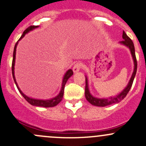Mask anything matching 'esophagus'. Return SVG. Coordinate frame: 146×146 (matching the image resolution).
Wrapping results in <instances>:
<instances>
[{
  "instance_id": "obj_1",
  "label": "esophagus",
  "mask_w": 146,
  "mask_h": 146,
  "mask_svg": "<svg viewBox=\"0 0 146 146\" xmlns=\"http://www.w3.org/2000/svg\"><path fill=\"white\" fill-rule=\"evenodd\" d=\"M81 67H82V64H81L80 63H76L73 67V71L74 72V73H78V71H80Z\"/></svg>"
}]
</instances>
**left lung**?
<instances>
[{
    "mask_svg": "<svg viewBox=\"0 0 146 146\" xmlns=\"http://www.w3.org/2000/svg\"><path fill=\"white\" fill-rule=\"evenodd\" d=\"M122 38H123L124 40L120 41L119 43L126 46V47H128V48L129 49L131 56H132L133 61H134V71H133L132 75H131V77L130 78L127 85L125 87V88L119 94H118L115 95V96H110V97L108 98H97L92 96V94L90 93V89H89L88 79H87V76H85V98L92 105L95 106L104 107L106 106L111 105V104H117V103L120 102L121 101L123 100V99H125V96H127L129 91L130 89H131V85H132L133 84V81H134V80L135 76H136V70H137V61H136V55H135V49L134 43H133L132 40L127 36V35L126 34L125 31H123V33H122Z\"/></svg>",
    "mask_w": 146,
    "mask_h": 146,
    "instance_id": "8db88e82",
    "label": "left lung"
}]
</instances>
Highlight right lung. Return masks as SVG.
<instances>
[{
  "label": "right lung",
  "instance_id": "1",
  "mask_svg": "<svg viewBox=\"0 0 146 146\" xmlns=\"http://www.w3.org/2000/svg\"><path fill=\"white\" fill-rule=\"evenodd\" d=\"M39 27V26H31L29 28H27L23 33L22 36H21V38H19V40L17 42V43L15 44V48H14V52H13V59H12V76H13L14 81L15 82V85H16L17 87L18 90L20 92V94L23 96V97L26 99L31 105L34 106H39V107H45V108H50V107H54L55 106L57 105L58 104L61 102V100L63 99V96H64V87H65V85L66 83V82L68 81L69 78L71 77L73 75V72L71 69H69V70H67L66 72V73L64 74V78H63L62 80V83H61V90L59 92V93L56 95L54 97L52 98V99H33V98H31L29 96H27L26 94H24V93L22 92V91L20 90V88L18 86L17 82L16 79H15V58H16V49L17 46L18 45V42H19V40H21V39H22L24 38V36H25L27 33H29L31 31L34 30L35 29H37Z\"/></svg>",
  "mask_w": 146,
  "mask_h": 146
}]
</instances>
